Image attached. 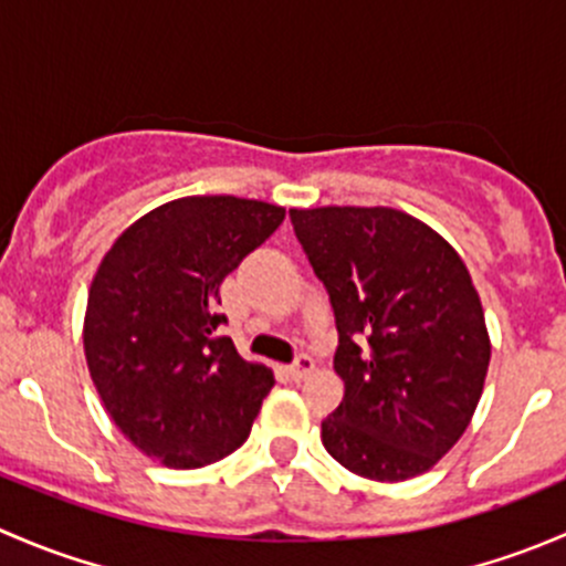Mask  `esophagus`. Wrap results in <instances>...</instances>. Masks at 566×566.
<instances>
[{
    "label": "esophagus",
    "instance_id": "1",
    "mask_svg": "<svg viewBox=\"0 0 566 566\" xmlns=\"http://www.w3.org/2000/svg\"><path fill=\"white\" fill-rule=\"evenodd\" d=\"M312 369H315V361H312L310 356H298V358H295V361L287 367V375H290V378H293V380H304L306 375H312Z\"/></svg>",
    "mask_w": 566,
    "mask_h": 566
}]
</instances>
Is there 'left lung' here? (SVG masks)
Instances as JSON below:
<instances>
[{"mask_svg": "<svg viewBox=\"0 0 566 566\" xmlns=\"http://www.w3.org/2000/svg\"><path fill=\"white\" fill-rule=\"evenodd\" d=\"M290 219L339 331L345 397L323 419V447L375 482L430 471L471 424L488 378L490 334L465 262L394 208H293Z\"/></svg>", "mask_w": 566, "mask_h": 566, "instance_id": "left-lung-1", "label": "left lung"}]
</instances>
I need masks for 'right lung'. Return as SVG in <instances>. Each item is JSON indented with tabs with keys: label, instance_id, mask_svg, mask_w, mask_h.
I'll return each mask as SVG.
<instances>
[{
	"label": "right lung",
	"instance_id": "1",
	"mask_svg": "<svg viewBox=\"0 0 566 566\" xmlns=\"http://www.w3.org/2000/svg\"><path fill=\"white\" fill-rule=\"evenodd\" d=\"M282 221L284 208L260 199H172L136 219L95 271L90 378L119 432L161 465L202 468L235 452L276 384L219 334V287Z\"/></svg>",
	"mask_w": 566,
	"mask_h": 566
}]
</instances>
